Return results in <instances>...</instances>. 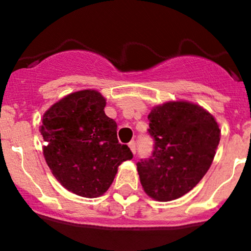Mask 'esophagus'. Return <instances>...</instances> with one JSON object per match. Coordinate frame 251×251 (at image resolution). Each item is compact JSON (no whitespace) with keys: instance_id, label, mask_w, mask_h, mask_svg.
Masks as SVG:
<instances>
[{"instance_id":"esophagus-1","label":"esophagus","mask_w":251,"mask_h":251,"mask_svg":"<svg viewBox=\"0 0 251 251\" xmlns=\"http://www.w3.org/2000/svg\"><path fill=\"white\" fill-rule=\"evenodd\" d=\"M128 147H130L131 151H132V153L135 154L136 153V143H135V141H131L130 143H128Z\"/></svg>"}]
</instances>
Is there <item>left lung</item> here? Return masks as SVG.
<instances>
[{
	"label": "left lung",
	"instance_id": "left-lung-1",
	"mask_svg": "<svg viewBox=\"0 0 251 251\" xmlns=\"http://www.w3.org/2000/svg\"><path fill=\"white\" fill-rule=\"evenodd\" d=\"M148 120L154 146L151 155L137 163L141 184L155 201H174L207 173L221 130L209 111L188 102L154 107Z\"/></svg>",
	"mask_w": 251,
	"mask_h": 251
}]
</instances>
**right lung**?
Instances as JSON below:
<instances>
[{
  "mask_svg": "<svg viewBox=\"0 0 251 251\" xmlns=\"http://www.w3.org/2000/svg\"><path fill=\"white\" fill-rule=\"evenodd\" d=\"M105 98L83 90L54 103L42 118L44 155L63 187L85 198L108 191L123 161L133 158L119 143L116 125L104 113Z\"/></svg>",
  "mask_w": 251,
  "mask_h": 251,
  "instance_id": "right-lung-1",
  "label": "right lung"
}]
</instances>
